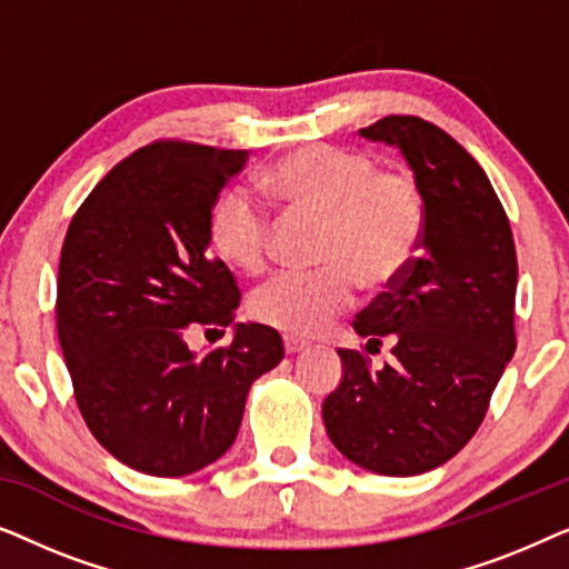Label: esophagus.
<instances>
[{"mask_svg": "<svg viewBox=\"0 0 569 569\" xmlns=\"http://www.w3.org/2000/svg\"><path fill=\"white\" fill-rule=\"evenodd\" d=\"M308 345L302 339H298V337H284V352L287 355H298V352H302V349H306Z\"/></svg>", "mask_w": 569, "mask_h": 569, "instance_id": "34e87169", "label": "esophagus"}]
</instances>
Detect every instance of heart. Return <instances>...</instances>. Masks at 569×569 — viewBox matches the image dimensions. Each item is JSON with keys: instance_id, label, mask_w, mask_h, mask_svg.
Listing matches in <instances>:
<instances>
[{"instance_id": "1", "label": "heart", "mask_w": 569, "mask_h": 569, "mask_svg": "<svg viewBox=\"0 0 569 569\" xmlns=\"http://www.w3.org/2000/svg\"><path fill=\"white\" fill-rule=\"evenodd\" d=\"M263 186L290 214L321 217L313 271H279L251 295L256 321L313 337L357 300L365 287H386L415 259L425 232V199L415 178L380 170L370 154L310 144L279 158ZM271 220L243 186H230L209 212V243L224 261L259 271L269 256Z\"/></svg>"}]
</instances>
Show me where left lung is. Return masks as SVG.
Here are the masks:
<instances>
[{
	"label": "left lung",
	"mask_w": 569,
	"mask_h": 569,
	"mask_svg": "<svg viewBox=\"0 0 569 569\" xmlns=\"http://www.w3.org/2000/svg\"><path fill=\"white\" fill-rule=\"evenodd\" d=\"M360 137L399 147L425 199L419 256L365 308V349H339L341 380L323 425L349 461L383 477H417L450 461L479 430L516 352L518 259L508 214L477 160L435 123L388 116Z\"/></svg>",
	"instance_id": "1"
}]
</instances>
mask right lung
I'll return each mask as SVG.
<instances>
[{
    "label": "right lung",
    "instance_id": "obj_1",
    "mask_svg": "<svg viewBox=\"0 0 569 569\" xmlns=\"http://www.w3.org/2000/svg\"><path fill=\"white\" fill-rule=\"evenodd\" d=\"M246 162L248 150L147 144L90 191L61 248L57 329L77 407L108 453L150 477L224 456L253 380L284 357L263 323H236L230 347L201 355L186 341L230 326L240 302L209 256V212Z\"/></svg>",
    "mask_w": 569,
    "mask_h": 569
}]
</instances>
